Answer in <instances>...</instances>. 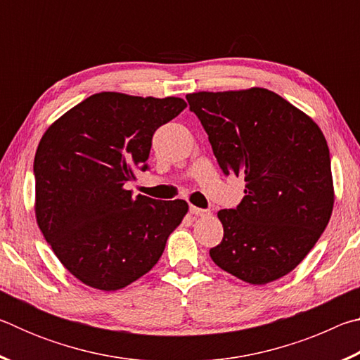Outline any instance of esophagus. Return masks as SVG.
<instances>
[{
    "label": "esophagus",
    "mask_w": 360,
    "mask_h": 360,
    "mask_svg": "<svg viewBox=\"0 0 360 360\" xmlns=\"http://www.w3.org/2000/svg\"><path fill=\"white\" fill-rule=\"evenodd\" d=\"M191 212L192 214H195V216H210V211L208 210H202V208H197V206H193V205H191Z\"/></svg>",
    "instance_id": "34e87169"
}]
</instances>
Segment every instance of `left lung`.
Returning <instances> with one entry per match:
<instances>
[{"instance_id": "8db88e82", "label": "left lung", "mask_w": 360, "mask_h": 360, "mask_svg": "<svg viewBox=\"0 0 360 360\" xmlns=\"http://www.w3.org/2000/svg\"><path fill=\"white\" fill-rule=\"evenodd\" d=\"M225 176L245 178V197L217 212L214 264L249 284L283 278L326 230L333 210L330 152L311 117L271 90L187 96Z\"/></svg>"}]
</instances>
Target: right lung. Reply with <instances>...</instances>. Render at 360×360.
<instances>
[{"mask_svg": "<svg viewBox=\"0 0 360 360\" xmlns=\"http://www.w3.org/2000/svg\"><path fill=\"white\" fill-rule=\"evenodd\" d=\"M187 105L182 98L95 94L49 127L34 155L36 221L79 281L117 290L154 266L188 205L133 197L152 136Z\"/></svg>", "mask_w": 360, "mask_h": 360, "instance_id": "right-lung-1", "label": "right lung"}]
</instances>
